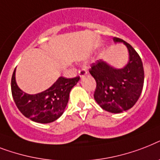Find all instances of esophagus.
Listing matches in <instances>:
<instances>
[{"label":"esophagus","instance_id":"esophagus-1","mask_svg":"<svg viewBox=\"0 0 160 160\" xmlns=\"http://www.w3.org/2000/svg\"><path fill=\"white\" fill-rule=\"evenodd\" d=\"M78 73H79V76L81 77V78H82V77H84L85 75L88 74V71H87L85 68H82L81 70H79Z\"/></svg>","mask_w":160,"mask_h":160}]
</instances>
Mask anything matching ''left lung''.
Instances as JSON below:
<instances>
[{
	"label": "left lung",
	"mask_w": 160,
	"mask_h": 160,
	"mask_svg": "<svg viewBox=\"0 0 160 160\" xmlns=\"http://www.w3.org/2000/svg\"><path fill=\"white\" fill-rule=\"evenodd\" d=\"M115 43H123L129 52L125 67L116 68L103 60H98L89 70L97 82L94 99L102 109L121 113L131 109L140 98L144 86V68L140 55L131 44L119 38Z\"/></svg>",
	"instance_id": "1"
}]
</instances>
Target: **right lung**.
Returning <instances> with one entry per match:
<instances>
[{
  "label": "right lung",
  "instance_id": "obj_1",
  "mask_svg": "<svg viewBox=\"0 0 160 160\" xmlns=\"http://www.w3.org/2000/svg\"><path fill=\"white\" fill-rule=\"evenodd\" d=\"M79 79V77H59L47 90L30 95L18 87L15 69L11 78V92L16 107L25 117L38 123H50L62 115L68 102L70 91Z\"/></svg>",
  "mask_w": 160,
  "mask_h": 160
}]
</instances>
